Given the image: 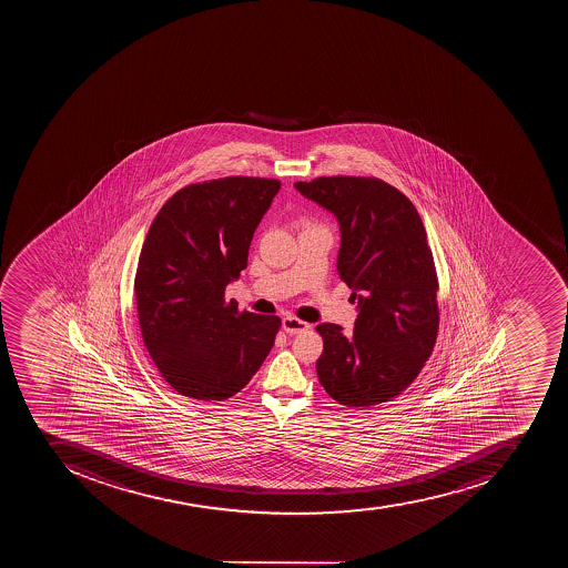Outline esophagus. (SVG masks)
I'll use <instances>...</instances> for the list:
<instances>
[{
    "label": "esophagus",
    "instance_id": "obj_1",
    "mask_svg": "<svg viewBox=\"0 0 568 568\" xmlns=\"http://www.w3.org/2000/svg\"><path fill=\"white\" fill-rule=\"evenodd\" d=\"M282 328L287 332L290 335L302 334V332L308 331L311 325L308 323L302 322L298 317L295 316H286L282 320Z\"/></svg>",
    "mask_w": 568,
    "mask_h": 568
}]
</instances>
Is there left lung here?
<instances>
[{
  "label": "left lung",
  "instance_id": "obj_1",
  "mask_svg": "<svg viewBox=\"0 0 568 568\" xmlns=\"http://www.w3.org/2000/svg\"><path fill=\"white\" fill-rule=\"evenodd\" d=\"M295 187L337 220V272L358 311L349 337L334 323L316 326L320 384L346 407L389 402L416 381L437 339L438 282L423 220L381 179L337 175Z\"/></svg>",
  "mask_w": 568,
  "mask_h": 568
}]
</instances>
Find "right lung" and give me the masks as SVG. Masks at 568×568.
<instances>
[{
  "instance_id": "right-lung-1",
  "label": "right lung",
  "mask_w": 568,
  "mask_h": 568,
  "mask_svg": "<svg viewBox=\"0 0 568 568\" xmlns=\"http://www.w3.org/2000/svg\"><path fill=\"white\" fill-rule=\"evenodd\" d=\"M278 190L263 178L190 184L149 229L134 277L140 331L161 376L187 398H231L275 343L281 317L237 313L224 295Z\"/></svg>"
}]
</instances>
